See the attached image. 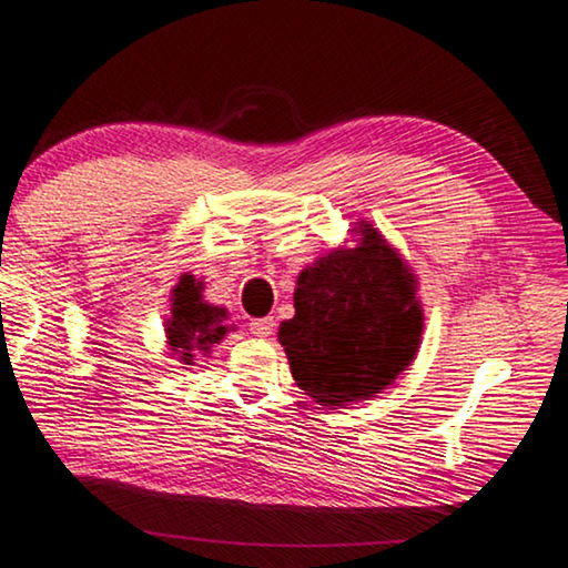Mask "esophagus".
<instances>
[{"mask_svg":"<svg viewBox=\"0 0 568 568\" xmlns=\"http://www.w3.org/2000/svg\"><path fill=\"white\" fill-rule=\"evenodd\" d=\"M250 332L255 334V336H260V338L273 336V332H275V318H273V316L252 318V321H250Z\"/></svg>","mask_w":568,"mask_h":568,"instance_id":"esophagus-1","label":"esophagus"}]
</instances>
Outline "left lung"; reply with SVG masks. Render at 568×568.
I'll list each match as a JSON object with an SVG mask.
<instances>
[{"mask_svg":"<svg viewBox=\"0 0 568 568\" xmlns=\"http://www.w3.org/2000/svg\"><path fill=\"white\" fill-rule=\"evenodd\" d=\"M359 242L332 250L298 275L295 316L283 321L293 379L321 405H349L383 393L416 357L423 334L410 267L372 224Z\"/></svg>","mask_w":568,"mask_h":568,"instance_id":"left-lung-1","label":"left lung"}]
</instances>
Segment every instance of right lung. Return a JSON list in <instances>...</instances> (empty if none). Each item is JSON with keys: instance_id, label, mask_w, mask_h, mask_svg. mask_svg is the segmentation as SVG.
I'll list each match as a JSON object with an SVG mask.
<instances>
[{"instance_id": "add662e5", "label": "right lung", "mask_w": 568, "mask_h": 568, "mask_svg": "<svg viewBox=\"0 0 568 568\" xmlns=\"http://www.w3.org/2000/svg\"><path fill=\"white\" fill-rule=\"evenodd\" d=\"M203 283L193 275H181V281L171 293V318L165 324L168 344L173 354L181 357L183 365H193V352L209 354L214 344L222 342L230 332L226 321V308L209 306L203 301Z\"/></svg>"}]
</instances>
